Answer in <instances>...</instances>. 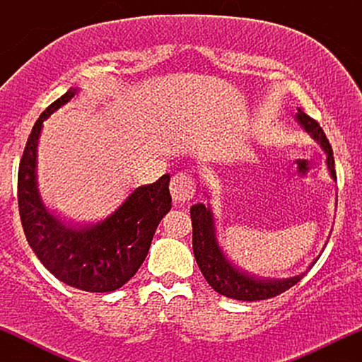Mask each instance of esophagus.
Masks as SVG:
<instances>
[{"mask_svg":"<svg viewBox=\"0 0 362 362\" xmlns=\"http://www.w3.org/2000/svg\"><path fill=\"white\" fill-rule=\"evenodd\" d=\"M170 190H172V197L177 204H185V202L192 201L195 194L194 178L190 177L189 173H177V175L172 178Z\"/></svg>","mask_w":362,"mask_h":362,"instance_id":"esophagus-1","label":"esophagus"}]
</instances>
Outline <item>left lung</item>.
<instances>
[{
  "label": "left lung",
  "mask_w": 362,
  "mask_h": 362,
  "mask_svg": "<svg viewBox=\"0 0 362 362\" xmlns=\"http://www.w3.org/2000/svg\"><path fill=\"white\" fill-rule=\"evenodd\" d=\"M296 120L311 138L322 146L323 151H325L328 172H330L334 180H337L334 167V151H332V146L328 143L323 129L320 127L317 120L311 119L301 109H298ZM190 219H192V248L195 262H197L199 269H201L207 284L216 293L223 294V296L240 301L269 300V298L277 296V294L293 288L308 272H301L300 276L288 277V279H267V277H259L245 272L243 269L236 267L233 262L228 260L226 255L223 253V248L219 247L218 235H216V221L211 204L204 206L201 202L194 204L190 207ZM317 260L318 257L311 262V265Z\"/></svg>",
  "instance_id": "obj_1"
}]
</instances>
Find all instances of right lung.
<instances>
[{
    "label": "right lung",
    "mask_w": 362,
    "mask_h": 362,
    "mask_svg": "<svg viewBox=\"0 0 362 362\" xmlns=\"http://www.w3.org/2000/svg\"><path fill=\"white\" fill-rule=\"evenodd\" d=\"M76 93L78 88H69L32 127L18 168L20 219L28 245L54 277L88 293H112L138 272L158 224L172 209L170 175L134 189L110 216L86 226L49 211L37 189L39 138L44 120Z\"/></svg>",
    "instance_id": "right-lung-1"
}]
</instances>
